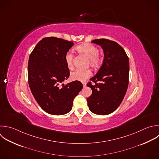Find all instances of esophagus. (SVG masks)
<instances>
[{
    "mask_svg": "<svg viewBox=\"0 0 159 159\" xmlns=\"http://www.w3.org/2000/svg\"><path fill=\"white\" fill-rule=\"evenodd\" d=\"M82 84H83V85L84 87H85V86H86V82H82Z\"/></svg>",
    "mask_w": 159,
    "mask_h": 159,
    "instance_id": "34e87169",
    "label": "esophagus"
}]
</instances>
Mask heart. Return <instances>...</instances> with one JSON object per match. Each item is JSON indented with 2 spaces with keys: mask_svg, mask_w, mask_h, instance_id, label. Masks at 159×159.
<instances>
[{
  "mask_svg": "<svg viewBox=\"0 0 159 159\" xmlns=\"http://www.w3.org/2000/svg\"><path fill=\"white\" fill-rule=\"evenodd\" d=\"M76 50L84 54L89 59V63L91 66H96L100 63L101 58L99 56V50L95 46L89 43H86L77 47ZM65 61L68 68L71 69L73 68V55L71 52H68L66 53ZM91 75V71L89 70L76 69L71 73L70 78L73 81H84L89 78Z\"/></svg>",
  "mask_w": 159,
  "mask_h": 159,
  "instance_id": "obj_1",
  "label": "heart"
}]
</instances>
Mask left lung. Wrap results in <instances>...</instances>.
I'll return each instance as SVG.
<instances>
[{
  "label": "left lung",
  "mask_w": 159,
  "mask_h": 159,
  "mask_svg": "<svg viewBox=\"0 0 159 159\" xmlns=\"http://www.w3.org/2000/svg\"><path fill=\"white\" fill-rule=\"evenodd\" d=\"M101 47L104 52L102 66L87 83L92 89L88 99L89 110L98 115L113 112L122 102L129 84V61L123 49L117 42L105 39L91 42ZM99 82V83L97 82Z\"/></svg>",
  "instance_id": "1"
}]
</instances>
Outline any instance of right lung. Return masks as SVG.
Segmentation results:
<instances>
[{
    "label": "right lung",
    "mask_w": 159,
    "mask_h": 159,
    "mask_svg": "<svg viewBox=\"0 0 159 159\" xmlns=\"http://www.w3.org/2000/svg\"><path fill=\"white\" fill-rule=\"evenodd\" d=\"M74 45L54 37L40 40L32 52L28 63V80L35 100L45 112L52 115L69 112L75 98L83 89L80 81L64 85L70 76L65 56Z\"/></svg>",
    "instance_id": "1"
}]
</instances>
